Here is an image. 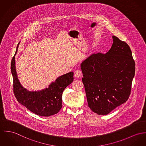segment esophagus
Masks as SVG:
<instances>
[{
    "label": "esophagus",
    "mask_w": 146,
    "mask_h": 146,
    "mask_svg": "<svg viewBox=\"0 0 146 146\" xmlns=\"http://www.w3.org/2000/svg\"><path fill=\"white\" fill-rule=\"evenodd\" d=\"M74 76L76 78H81L82 76V72L80 70H77L75 73H74Z\"/></svg>",
    "instance_id": "esophagus-1"
}]
</instances>
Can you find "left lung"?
Listing matches in <instances>:
<instances>
[{
    "label": "left lung",
    "instance_id": "1",
    "mask_svg": "<svg viewBox=\"0 0 146 146\" xmlns=\"http://www.w3.org/2000/svg\"><path fill=\"white\" fill-rule=\"evenodd\" d=\"M112 45L106 54H93L82 62V82L88 107L106 115L128 100L135 74V62L125 42L113 36Z\"/></svg>",
    "mask_w": 146,
    "mask_h": 146
}]
</instances>
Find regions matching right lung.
<instances>
[{
	"instance_id": "add662e5",
	"label": "right lung",
	"mask_w": 146,
	"mask_h": 146,
	"mask_svg": "<svg viewBox=\"0 0 146 146\" xmlns=\"http://www.w3.org/2000/svg\"><path fill=\"white\" fill-rule=\"evenodd\" d=\"M18 45L11 62L13 92L16 99L28 110L38 115L48 117L56 114L59 112L62 106L63 90L73 81V72H71L59 77L48 88L37 92L28 90L21 84L15 69V56Z\"/></svg>"
}]
</instances>
